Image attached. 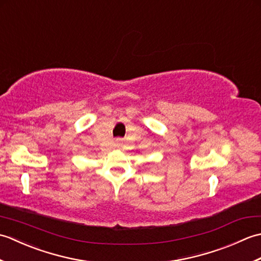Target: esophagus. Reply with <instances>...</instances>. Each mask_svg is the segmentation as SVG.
<instances>
[{
	"label": "esophagus",
	"mask_w": 261,
	"mask_h": 261,
	"mask_svg": "<svg viewBox=\"0 0 261 261\" xmlns=\"http://www.w3.org/2000/svg\"><path fill=\"white\" fill-rule=\"evenodd\" d=\"M121 142H122V140H121V139H116V145L120 146V145H121Z\"/></svg>",
	"instance_id": "obj_1"
}]
</instances>
